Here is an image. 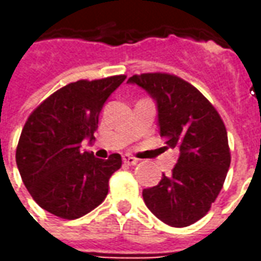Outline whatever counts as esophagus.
Masks as SVG:
<instances>
[{
  "label": "esophagus",
  "instance_id": "1",
  "mask_svg": "<svg viewBox=\"0 0 261 261\" xmlns=\"http://www.w3.org/2000/svg\"><path fill=\"white\" fill-rule=\"evenodd\" d=\"M123 162L125 165H128V166H134V165L138 164V161L134 156H130V155H123Z\"/></svg>",
  "mask_w": 261,
  "mask_h": 261
}]
</instances>
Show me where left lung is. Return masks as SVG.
<instances>
[{
    "instance_id": "1",
    "label": "left lung",
    "mask_w": 261,
    "mask_h": 261,
    "mask_svg": "<svg viewBox=\"0 0 261 261\" xmlns=\"http://www.w3.org/2000/svg\"><path fill=\"white\" fill-rule=\"evenodd\" d=\"M127 82L155 100L159 134L168 148L179 149L172 173L144 189V202L165 224L189 226L210 211L224 186L230 165L224 121L201 92L176 75H133Z\"/></svg>"
}]
</instances>
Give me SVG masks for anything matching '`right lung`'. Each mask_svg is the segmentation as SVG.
<instances>
[{
  "mask_svg": "<svg viewBox=\"0 0 261 261\" xmlns=\"http://www.w3.org/2000/svg\"><path fill=\"white\" fill-rule=\"evenodd\" d=\"M125 75L71 82L40 103L23 125L16 165L33 200L60 218L91 213L106 198L109 179L121 166V156L95 158L81 151L93 141L99 113Z\"/></svg>",
  "mask_w": 261,
  "mask_h": 261,
  "instance_id": "obj_1",
  "label": "right lung"
}]
</instances>
